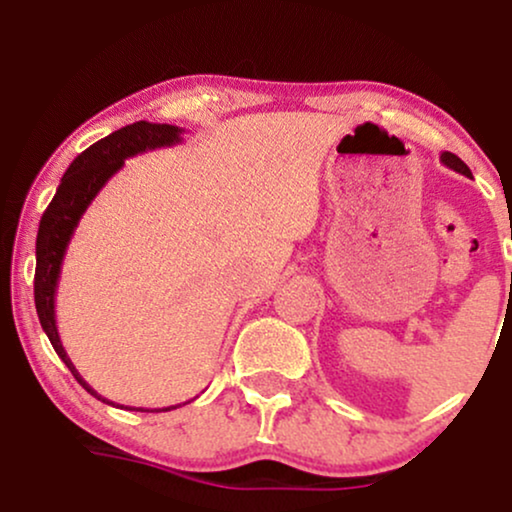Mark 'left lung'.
<instances>
[{"instance_id":"obj_1","label":"left lung","mask_w":512,"mask_h":512,"mask_svg":"<svg viewBox=\"0 0 512 512\" xmlns=\"http://www.w3.org/2000/svg\"><path fill=\"white\" fill-rule=\"evenodd\" d=\"M440 161H443V166H448L452 170H457V173H462V175H467V178H472V170L467 168V163H464L462 158H457L455 154H450V151H443V154H440Z\"/></svg>"}]
</instances>
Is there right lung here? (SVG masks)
I'll return each instance as SVG.
<instances>
[{
    "instance_id": "1",
    "label": "right lung",
    "mask_w": 512,
    "mask_h": 512,
    "mask_svg": "<svg viewBox=\"0 0 512 512\" xmlns=\"http://www.w3.org/2000/svg\"><path fill=\"white\" fill-rule=\"evenodd\" d=\"M182 132L185 129L175 125H156V122H134L117 132L108 134L101 142L91 144L86 151H81L74 158L72 166L62 175L60 187H57L55 197H52L50 207L45 209L43 219H40L38 240H35V279H33V293H35V310H38L40 325L43 332L48 334L52 349L62 358L64 366L72 370L76 383L91 392L93 397L108 402V399L98 395L91 385L86 383L79 375V370L67 356L64 346L60 342V332H57L55 320V293L57 281H60L62 262L67 255L69 240H72L76 226H79L81 216L88 209V204L96 199L98 192L103 190L105 182L125 166V158H132L144 151L161 149V146H173L182 142ZM113 404V402H108ZM187 404V402H185ZM115 407V404H113ZM178 409H137V411H170Z\"/></svg>"
}]
</instances>
